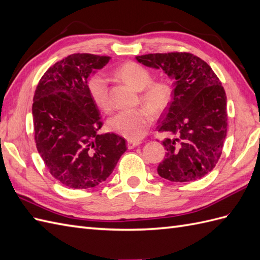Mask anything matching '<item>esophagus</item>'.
I'll use <instances>...</instances> for the list:
<instances>
[{
	"mask_svg": "<svg viewBox=\"0 0 260 260\" xmlns=\"http://www.w3.org/2000/svg\"><path fill=\"white\" fill-rule=\"evenodd\" d=\"M141 143V141H132V140H129L128 142H126V147H128V149H134L136 147H138L139 144Z\"/></svg>",
	"mask_w": 260,
	"mask_h": 260,
	"instance_id": "34e87169",
	"label": "esophagus"
}]
</instances>
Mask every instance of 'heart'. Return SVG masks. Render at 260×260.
I'll use <instances>...</instances> for the list:
<instances>
[{
    "label": "heart",
    "mask_w": 260,
    "mask_h": 260,
    "mask_svg": "<svg viewBox=\"0 0 260 260\" xmlns=\"http://www.w3.org/2000/svg\"><path fill=\"white\" fill-rule=\"evenodd\" d=\"M113 75L126 85L140 91V99L149 107L122 110L109 120V128L116 134L130 140L141 139L153 122L155 112L160 116L166 111L173 99V87L166 78L152 80V74L147 67L136 61H125L119 65ZM87 90L93 104L100 110L110 109L107 81L101 76H92L87 81Z\"/></svg>",
    "instance_id": "obj_1"
}]
</instances>
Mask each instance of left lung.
I'll use <instances>...</instances> for the list:
<instances>
[{"label": "left lung", "mask_w": 260, "mask_h": 260, "mask_svg": "<svg viewBox=\"0 0 260 260\" xmlns=\"http://www.w3.org/2000/svg\"><path fill=\"white\" fill-rule=\"evenodd\" d=\"M141 64L161 68L174 78L173 100L157 126L170 132L166 159L157 167L161 178L172 182L202 179L216 166L227 134L226 93L211 66L186 52L137 56Z\"/></svg>", "instance_id": "obj_1"}]
</instances>
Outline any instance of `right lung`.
Masks as SVG:
<instances>
[{"label": "right lung", "mask_w": 260, "mask_h": 260, "mask_svg": "<svg viewBox=\"0 0 260 260\" xmlns=\"http://www.w3.org/2000/svg\"><path fill=\"white\" fill-rule=\"evenodd\" d=\"M110 56L77 53L55 62L42 76L31 106L36 148L49 173L74 189L108 179L125 150L116 134L97 135L103 126L87 79Z\"/></svg>", "instance_id": "1"}]
</instances>
